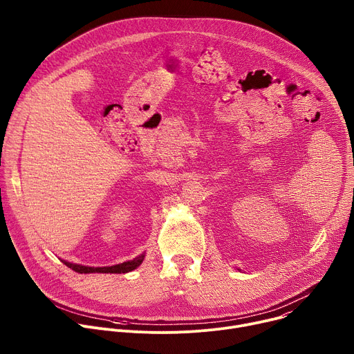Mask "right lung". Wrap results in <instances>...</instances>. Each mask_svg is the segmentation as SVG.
<instances>
[{"label": "right lung", "mask_w": 354, "mask_h": 354, "mask_svg": "<svg viewBox=\"0 0 354 354\" xmlns=\"http://www.w3.org/2000/svg\"><path fill=\"white\" fill-rule=\"evenodd\" d=\"M144 259V255H140L137 258H134L133 261L120 263V265H115V266H109V268H89V266H82V265H75V263H70V262H64L66 266H68L70 269H73L77 273H127L134 270L136 268H138L141 265Z\"/></svg>", "instance_id": "obj_1"}]
</instances>
